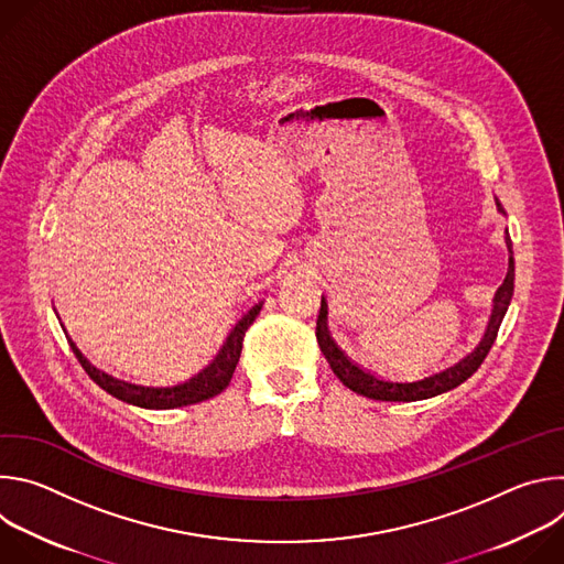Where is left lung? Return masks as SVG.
<instances>
[{"mask_svg":"<svg viewBox=\"0 0 564 564\" xmlns=\"http://www.w3.org/2000/svg\"><path fill=\"white\" fill-rule=\"evenodd\" d=\"M498 212L502 216H507L502 203L496 198ZM507 248H509V270L507 276L502 281V285L498 288L496 296H494V310L489 316V326L485 330V337L475 346L473 352H468L464 359H459L457 364H453L446 370H440L431 377H424L420 381H388V379H379L366 370H361L357 364H352L348 359V355L335 344V339L330 337L328 330V303L326 299L321 296V310L316 316V341L321 352L328 359L333 372L339 377V381L350 388L357 394H364L368 399H379V401H417V399H429L442 392H448L453 388H457L459 383H464L479 366L485 361V357L489 355L502 318L509 310L511 296H513V281H516V261H513V246H511V238L507 231Z\"/></svg>","mask_w":564,"mask_h":564,"instance_id":"left-lung-1","label":"left lung"}]
</instances>
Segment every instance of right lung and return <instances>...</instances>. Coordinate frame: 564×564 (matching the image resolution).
Masks as SVG:
<instances>
[{
  "mask_svg": "<svg viewBox=\"0 0 564 564\" xmlns=\"http://www.w3.org/2000/svg\"><path fill=\"white\" fill-rule=\"evenodd\" d=\"M261 307H263V301H259L248 314H243V318H240L234 326V330L227 335L223 348L218 350V355L205 370H200L192 379L176 383V386H140V383H131V381L111 377L109 372L96 368L83 352L77 350V346L70 339L68 341H70V348H73L77 361L83 364V368L87 370V375L111 397L127 401V404L138 406V409L170 411V409L198 404V401L220 394L229 386L236 364L240 359V350H243L246 330L252 326V321L259 316Z\"/></svg>",
  "mask_w": 564,
  "mask_h": 564,
  "instance_id": "1",
  "label": "right lung"
}]
</instances>
